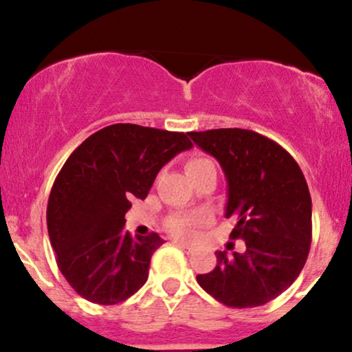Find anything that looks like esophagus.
<instances>
[{
  "label": "esophagus",
  "mask_w": 352,
  "mask_h": 352,
  "mask_svg": "<svg viewBox=\"0 0 352 352\" xmlns=\"http://www.w3.org/2000/svg\"><path fill=\"white\" fill-rule=\"evenodd\" d=\"M173 243H175L177 246H179V248L180 250H184V252H187V253H190V252H192V246H190L188 243H184V241H180V240H175V241H173Z\"/></svg>",
  "instance_id": "esophagus-1"
}]
</instances>
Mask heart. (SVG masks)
<instances>
[{"label": "heart", "mask_w": 352, "mask_h": 352, "mask_svg": "<svg viewBox=\"0 0 352 352\" xmlns=\"http://www.w3.org/2000/svg\"><path fill=\"white\" fill-rule=\"evenodd\" d=\"M212 162V160L208 159H192L187 162V172L190 168H195L199 167V165H204V164H208ZM210 221H212V217H210V213L207 212H199V213H193V215H177V217H172L170 220H168L167 227L173 235L180 236V238H192L195 235L197 228L204 227V225H208Z\"/></svg>", "instance_id": "1"}]
</instances>
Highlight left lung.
<instances>
[{"instance_id":"left-lung-1","label":"left lung","mask_w":352,"mask_h":352,"mask_svg":"<svg viewBox=\"0 0 352 352\" xmlns=\"http://www.w3.org/2000/svg\"><path fill=\"white\" fill-rule=\"evenodd\" d=\"M213 155L228 182L225 217L245 253L217 252V266L197 281L230 308H256L288 289L311 246V195L300 165L280 144L246 129L188 132Z\"/></svg>"}]
</instances>
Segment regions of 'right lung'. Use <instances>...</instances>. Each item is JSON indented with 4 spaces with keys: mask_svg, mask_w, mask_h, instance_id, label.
Returning <instances> with one entry per match:
<instances>
[{
    "mask_svg": "<svg viewBox=\"0 0 352 352\" xmlns=\"http://www.w3.org/2000/svg\"><path fill=\"white\" fill-rule=\"evenodd\" d=\"M184 132L114 124L87 137L56 177L47 201V233L59 272L84 300L117 305L144 286L157 233L125 232L131 200H144L157 173L192 148Z\"/></svg>",
    "mask_w": 352,
    "mask_h": 352,
    "instance_id": "right-lung-1",
    "label": "right lung"
}]
</instances>
